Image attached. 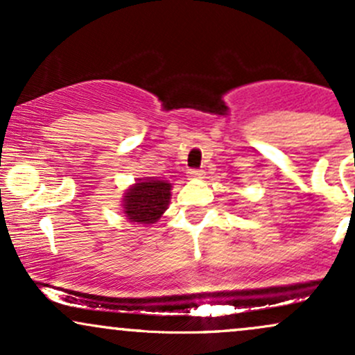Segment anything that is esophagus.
Masks as SVG:
<instances>
[{"label": "esophagus", "instance_id": "1", "mask_svg": "<svg viewBox=\"0 0 355 355\" xmlns=\"http://www.w3.org/2000/svg\"><path fill=\"white\" fill-rule=\"evenodd\" d=\"M189 177L191 180H200V178H203V172L202 170H190Z\"/></svg>", "mask_w": 355, "mask_h": 355}]
</instances>
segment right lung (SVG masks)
Returning <instances> with one entry per match:
<instances>
[{
    "instance_id": "right-lung-1",
    "label": "right lung",
    "mask_w": 355,
    "mask_h": 355,
    "mask_svg": "<svg viewBox=\"0 0 355 355\" xmlns=\"http://www.w3.org/2000/svg\"><path fill=\"white\" fill-rule=\"evenodd\" d=\"M172 198V183L162 178H137L133 185L125 190L121 209L125 218L137 225H152L158 222L168 209Z\"/></svg>"
}]
</instances>
